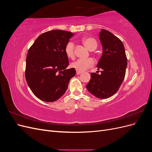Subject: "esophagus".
<instances>
[{"label": "esophagus", "instance_id": "obj_1", "mask_svg": "<svg viewBox=\"0 0 152 152\" xmlns=\"http://www.w3.org/2000/svg\"><path fill=\"white\" fill-rule=\"evenodd\" d=\"M76 73H77V75H80V74H81V73H82V72L81 71H79V70H77Z\"/></svg>", "mask_w": 152, "mask_h": 152}]
</instances>
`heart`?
I'll use <instances>...</instances> for the list:
<instances>
[{
  "label": "heart",
  "mask_w": 152,
  "mask_h": 152,
  "mask_svg": "<svg viewBox=\"0 0 152 152\" xmlns=\"http://www.w3.org/2000/svg\"><path fill=\"white\" fill-rule=\"evenodd\" d=\"M82 42L91 51L94 50L97 48V42L93 37H84L82 39ZM65 52L68 58H74V43L72 41L68 42L65 45ZM94 60L92 58L79 59L75 62H73L71 64V66L77 70L82 72L91 67L94 65Z\"/></svg>",
  "instance_id": "b5f03b06"
}]
</instances>
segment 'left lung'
I'll return each mask as SVG.
<instances>
[{
    "label": "left lung",
    "mask_w": 152,
    "mask_h": 152,
    "mask_svg": "<svg viewBox=\"0 0 152 152\" xmlns=\"http://www.w3.org/2000/svg\"><path fill=\"white\" fill-rule=\"evenodd\" d=\"M103 53L97 64L101 74L91 73V80L86 88L100 99H106L115 94L126 75L127 57L122 41L111 32L102 29L99 34Z\"/></svg>",
    "instance_id": "1"
}]
</instances>
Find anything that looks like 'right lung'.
<instances>
[{
    "label": "right lung",
    "mask_w": 152,
    "mask_h": 152,
    "mask_svg": "<svg viewBox=\"0 0 152 152\" xmlns=\"http://www.w3.org/2000/svg\"><path fill=\"white\" fill-rule=\"evenodd\" d=\"M73 35L68 31H48L40 35L28 50L26 80L32 93L43 102L60 98L75 75V68L66 69L69 63L65 52L66 44Z\"/></svg>",
    "instance_id": "right-lung-1"
}]
</instances>
